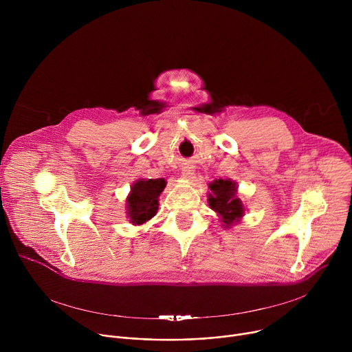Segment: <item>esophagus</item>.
Returning <instances> with one entry per match:
<instances>
[{
    "mask_svg": "<svg viewBox=\"0 0 352 352\" xmlns=\"http://www.w3.org/2000/svg\"><path fill=\"white\" fill-rule=\"evenodd\" d=\"M192 175H193V168H192V167L186 166V167L182 168V177H184V178L189 179V178H192Z\"/></svg>",
    "mask_w": 352,
    "mask_h": 352,
    "instance_id": "esophagus-1",
    "label": "esophagus"
}]
</instances>
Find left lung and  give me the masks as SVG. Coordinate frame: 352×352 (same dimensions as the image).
I'll return each mask as SVG.
<instances>
[{"mask_svg":"<svg viewBox=\"0 0 352 352\" xmlns=\"http://www.w3.org/2000/svg\"><path fill=\"white\" fill-rule=\"evenodd\" d=\"M212 193H209V206L213 209L224 224V228H230L234 223H238L245 213L241 199L236 197V184L231 179H216L209 184Z\"/></svg>","mask_w":352,"mask_h":352,"instance_id":"obj_1","label":"left lung"}]
</instances>
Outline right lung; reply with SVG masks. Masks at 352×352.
Returning a JSON list of instances; mask_svg holds the SVG:
<instances>
[{"label": "right lung", "mask_w": 352, "mask_h": 352, "mask_svg": "<svg viewBox=\"0 0 352 352\" xmlns=\"http://www.w3.org/2000/svg\"><path fill=\"white\" fill-rule=\"evenodd\" d=\"M166 188V179H138L126 199L129 221L133 226H142L156 216L159 209V196Z\"/></svg>", "instance_id": "1"}]
</instances>
